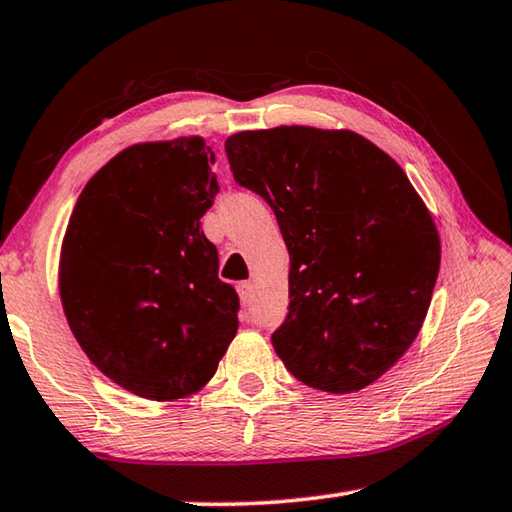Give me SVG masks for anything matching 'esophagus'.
Instances as JSON below:
<instances>
[{"label": "esophagus", "mask_w": 512, "mask_h": 512, "mask_svg": "<svg viewBox=\"0 0 512 512\" xmlns=\"http://www.w3.org/2000/svg\"><path fill=\"white\" fill-rule=\"evenodd\" d=\"M237 291H239V298H241V300L250 302V298H253V293H255V284L250 282V280L239 282V284H237Z\"/></svg>", "instance_id": "obj_1"}]
</instances>
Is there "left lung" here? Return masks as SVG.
<instances>
[{
	"mask_svg": "<svg viewBox=\"0 0 512 512\" xmlns=\"http://www.w3.org/2000/svg\"><path fill=\"white\" fill-rule=\"evenodd\" d=\"M289 248V314L271 341L302 384L354 393L411 348L440 268L427 205L400 164L352 131L277 126L225 140Z\"/></svg>",
	"mask_w": 512,
	"mask_h": 512,
	"instance_id": "1",
	"label": "left lung"
}]
</instances>
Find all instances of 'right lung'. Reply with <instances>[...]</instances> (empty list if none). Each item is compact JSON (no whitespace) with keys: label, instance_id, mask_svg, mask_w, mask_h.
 <instances>
[{"label":"right lung","instance_id":"1","mask_svg":"<svg viewBox=\"0 0 512 512\" xmlns=\"http://www.w3.org/2000/svg\"><path fill=\"white\" fill-rule=\"evenodd\" d=\"M203 137L133 144L69 216L58 289L69 329L103 375L146 400L214 377L239 327L237 291L201 230L219 183Z\"/></svg>","mask_w":512,"mask_h":512}]
</instances>
